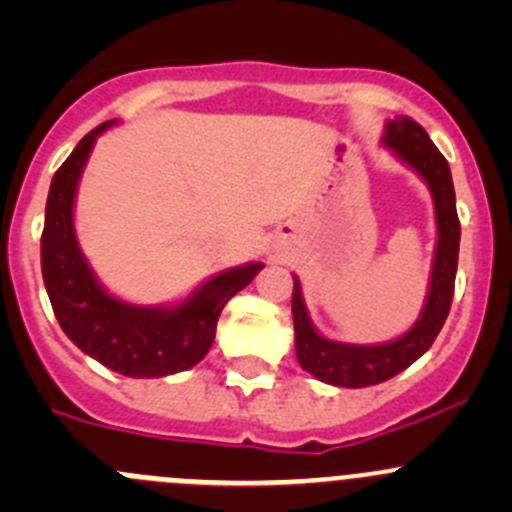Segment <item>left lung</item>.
Instances as JSON below:
<instances>
[{
	"label": "left lung",
	"instance_id": "1",
	"mask_svg": "<svg viewBox=\"0 0 512 512\" xmlns=\"http://www.w3.org/2000/svg\"><path fill=\"white\" fill-rule=\"evenodd\" d=\"M381 143L411 170L421 175L428 185L436 210V250H433L431 277H428L426 302L409 332L391 342L381 344H347L322 337L312 324L304 304L302 285L294 275L292 317H294V349L304 371L319 381L344 389H364L381 384L391 376L409 369L416 359L431 349L433 339L441 332L448 317L456 285L458 245H461V223L456 213V190H453L451 168L441 156L428 133L409 116H396L386 121Z\"/></svg>",
	"mask_w": 512,
	"mask_h": 512
}]
</instances>
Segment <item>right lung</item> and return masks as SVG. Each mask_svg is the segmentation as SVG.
<instances>
[{"label": "right lung", "mask_w": 512, "mask_h": 512, "mask_svg": "<svg viewBox=\"0 0 512 512\" xmlns=\"http://www.w3.org/2000/svg\"><path fill=\"white\" fill-rule=\"evenodd\" d=\"M116 121L86 133L51 180L41 232V275L66 337L106 369L131 379H158L190 369L210 352L223 307L262 270V262L218 272L178 304L123 302L98 282L79 247L74 203L96 138Z\"/></svg>", "instance_id": "1"}]
</instances>
